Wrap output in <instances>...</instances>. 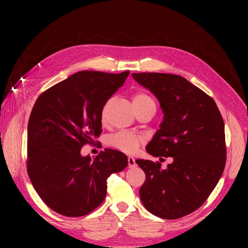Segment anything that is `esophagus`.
<instances>
[{"label": "esophagus", "mask_w": 248, "mask_h": 248, "mask_svg": "<svg viewBox=\"0 0 248 248\" xmlns=\"http://www.w3.org/2000/svg\"><path fill=\"white\" fill-rule=\"evenodd\" d=\"M128 165H129V167H136L137 166L136 159H134L132 156L128 157Z\"/></svg>", "instance_id": "obj_1"}]
</instances>
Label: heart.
Instances as JSON below:
<instances>
[{"instance_id":"1","label":"heart","mask_w":248,"mask_h":248,"mask_svg":"<svg viewBox=\"0 0 248 248\" xmlns=\"http://www.w3.org/2000/svg\"><path fill=\"white\" fill-rule=\"evenodd\" d=\"M133 105H142L148 103H154V100L149 95L144 93H137L132 97ZM142 142V138L137 134L128 131H119L109 137L108 144L125 153H132L137 150Z\"/></svg>"}]
</instances>
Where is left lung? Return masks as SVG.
Segmentation results:
<instances>
[{"mask_svg": "<svg viewBox=\"0 0 248 248\" xmlns=\"http://www.w3.org/2000/svg\"><path fill=\"white\" fill-rule=\"evenodd\" d=\"M159 102L164 114L159 129L146 145L161 163L137 159L145 173L140 198L145 209L174 220L202 205L223 174L226 161L224 123L215 100L179 75L132 73Z\"/></svg>", "mask_w": 248, "mask_h": 248, "instance_id": "1", "label": "left lung"}]
</instances>
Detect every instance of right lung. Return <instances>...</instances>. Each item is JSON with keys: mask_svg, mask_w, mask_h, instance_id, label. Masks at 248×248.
Wrapping results in <instances>:
<instances>
[{"mask_svg": "<svg viewBox=\"0 0 248 248\" xmlns=\"http://www.w3.org/2000/svg\"><path fill=\"white\" fill-rule=\"evenodd\" d=\"M129 73L81 71L44 92L33 105L27 173L37 194L59 215H89L106 197L107 178L128 165L120 151L105 149L92 159L82 156L81 149L100 136L105 104Z\"/></svg>", "mask_w": 248, "mask_h": 248, "instance_id": "obj_1", "label": "right lung"}]
</instances>
